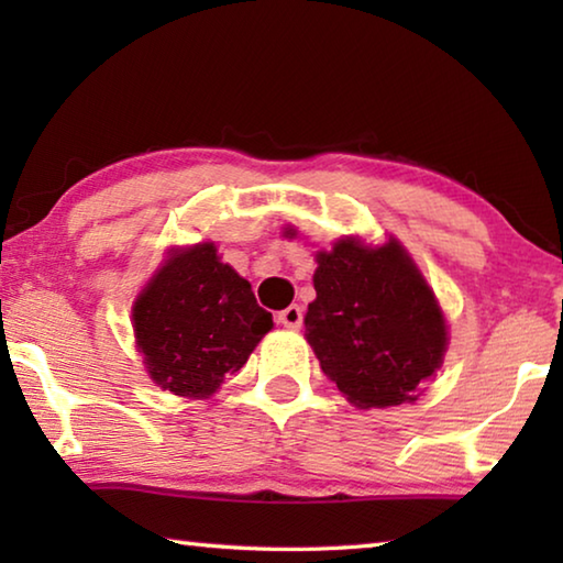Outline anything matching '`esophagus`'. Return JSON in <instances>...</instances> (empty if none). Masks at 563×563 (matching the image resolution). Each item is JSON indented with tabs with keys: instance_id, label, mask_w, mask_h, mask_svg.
<instances>
[{
	"instance_id": "34e87169",
	"label": "esophagus",
	"mask_w": 563,
	"mask_h": 563,
	"mask_svg": "<svg viewBox=\"0 0 563 563\" xmlns=\"http://www.w3.org/2000/svg\"><path fill=\"white\" fill-rule=\"evenodd\" d=\"M278 320L283 322L285 328L298 330L302 325V308H300V305H290V308H285V310L278 312Z\"/></svg>"
}]
</instances>
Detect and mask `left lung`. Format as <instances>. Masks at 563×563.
Masks as SVG:
<instances>
[{
    "label": "left lung",
    "instance_id": "8db88e82",
    "mask_svg": "<svg viewBox=\"0 0 563 563\" xmlns=\"http://www.w3.org/2000/svg\"><path fill=\"white\" fill-rule=\"evenodd\" d=\"M316 261L305 338L322 373L362 409L415 402L446 352L444 316L415 261L395 238L377 247L345 238Z\"/></svg>",
    "mask_w": 563,
    "mask_h": 563
}]
</instances>
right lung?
I'll return each instance as SVG.
<instances>
[{
    "label": "right lung",
    "instance_id": "right-lung-1",
    "mask_svg": "<svg viewBox=\"0 0 563 563\" xmlns=\"http://www.w3.org/2000/svg\"><path fill=\"white\" fill-rule=\"evenodd\" d=\"M273 316L213 243L176 251L133 302V332L161 389L203 399L241 369Z\"/></svg>",
    "mask_w": 563,
    "mask_h": 563
}]
</instances>
